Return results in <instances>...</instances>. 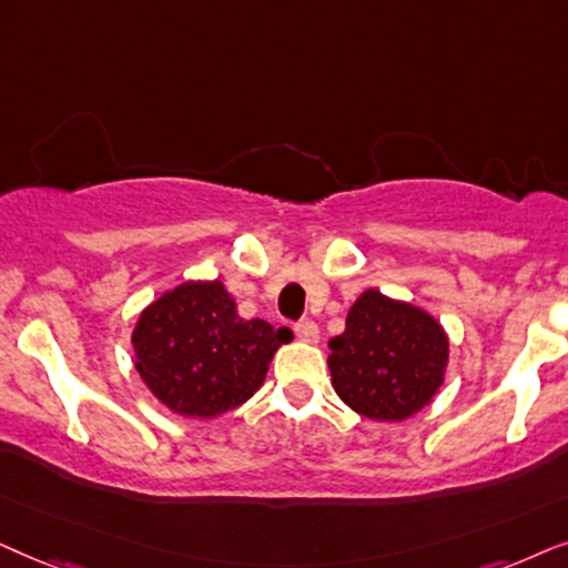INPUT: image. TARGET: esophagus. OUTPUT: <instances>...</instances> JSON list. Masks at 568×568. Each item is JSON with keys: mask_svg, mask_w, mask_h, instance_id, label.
Wrapping results in <instances>:
<instances>
[{"mask_svg": "<svg viewBox=\"0 0 568 568\" xmlns=\"http://www.w3.org/2000/svg\"><path fill=\"white\" fill-rule=\"evenodd\" d=\"M296 335L301 343H308V345L320 343V327H316V322H312V320H301L296 324Z\"/></svg>", "mask_w": 568, "mask_h": 568, "instance_id": "obj_1", "label": "esophagus"}]
</instances>
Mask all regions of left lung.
<instances>
[{
  "instance_id": "obj_1",
  "label": "left lung",
  "mask_w": 568,
  "mask_h": 568,
  "mask_svg": "<svg viewBox=\"0 0 568 568\" xmlns=\"http://www.w3.org/2000/svg\"><path fill=\"white\" fill-rule=\"evenodd\" d=\"M449 361L442 324L423 308L363 291L329 339L332 387L372 420H407L436 397Z\"/></svg>"
}]
</instances>
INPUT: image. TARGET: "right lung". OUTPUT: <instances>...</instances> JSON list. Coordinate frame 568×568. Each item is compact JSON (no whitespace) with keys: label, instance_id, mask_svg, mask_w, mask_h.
<instances>
[{"label":"right lung","instance_id":"add662e5","mask_svg":"<svg viewBox=\"0 0 568 568\" xmlns=\"http://www.w3.org/2000/svg\"><path fill=\"white\" fill-rule=\"evenodd\" d=\"M288 337L285 327L241 320L221 280H189L140 314L134 368L169 410L215 418L262 387L272 355Z\"/></svg>","mask_w":568,"mask_h":568}]
</instances>
